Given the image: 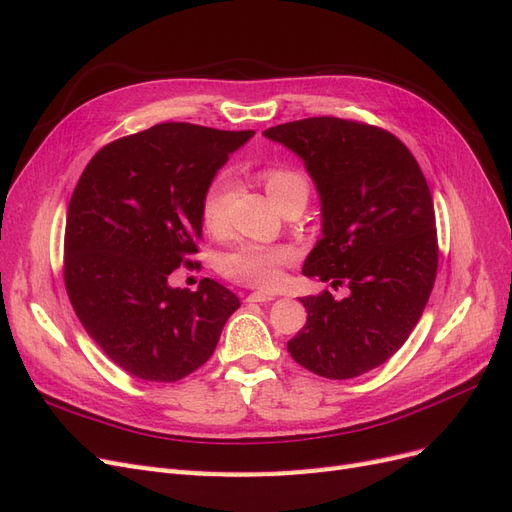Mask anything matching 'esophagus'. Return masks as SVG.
<instances>
[{"label": "esophagus", "instance_id": "esophagus-1", "mask_svg": "<svg viewBox=\"0 0 512 512\" xmlns=\"http://www.w3.org/2000/svg\"><path fill=\"white\" fill-rule=\"evenodd\" d=\"M275 297L273 294H267V292H252V294H247V303H269V301H273Z\"/></svg>", "mask_w": 512, "mask_h": 512}]
</instances>
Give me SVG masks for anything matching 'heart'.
Segmentation results:
<instances>
[{
    "mask_svg": "<svg viewBox=\"0 0 512 512\" xmlns=\"http://www.w3.org/2000/svg\"><path fill=\"white\" fill-rule=\"evenodd\" d=\"M258 177L273 203L282 211L292 205L305 207L309 183L299 170L288 166H267L260 170ZM228 194V183L224 179H215L209 183L203 200H200V220L211 235H224L228 228ZM290 260L292 252L286 245L243 243L222 256L220 271L237 284L271 290L280 284L282 269Z\"/></svg>",
    "mask_w": 512,
    "mask_h": 512,
    "instance_id": "1",
    "label": "heart"
}]
</instances>
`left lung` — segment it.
Returning a JSON list of instances; mask_svg holds the SVG:
<instances>
[{
    "mask_svg": "<svg viewBox=\"0 0 512 512\" xmlns=\"http://www.w3.org/2000/svg\"><path fill=\"white\" fill-rule=\"evenodd\" d=\"M305 162L322 209V239L303 275L333 288L303 297L305 327L288 342L294 361L331 380L376 369L404 346L438 271L429 185L397 136L361 121L309 117L265 130Z\"/></svg>",
    "mask_w": 512,
    "mask_h": 512,
    "instance_id": "1",
    "label": "left lung"
}]
</instances>
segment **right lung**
Listing matches in <instances>:
<instances>
[{"instance_id":"add662e5","label":"right lung","mask_w":512,"mask_h":512,"mask_svg":"<svg viewBox=\"0 0 512 512\" xmlns=\"http://www.w3.org/2000/svg\"><path fill=\"white\" fill-rule=\"evenodd\" d=\"M254 130L158 123L102 147L68 205L64 282L89 337L117 367L177 382L205 365L241 305L222 284L170 286L203 237L200 200Z\"/></svg>"}]
</instances>
